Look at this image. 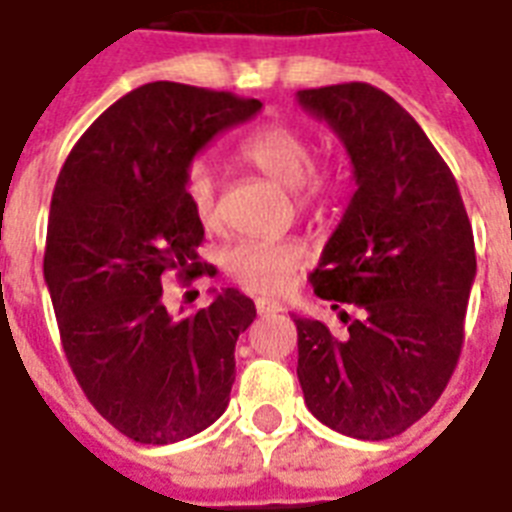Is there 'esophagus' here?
Wrapping results in <instances>:
<instances>
[{"mask_svg": "<svg viewBox=\"0 0 512 512\" xmlns=\"http://www.w3.org/2000/svg\"><path fill=\"white\" fill-rule=\"evenodd\" d=\"M256 312H259V315H277V312H283V307H280V301L259 296V299H256Z\"/></svg>", "mask_w": 512, "mask_h": 512, "instance_id": "1", "label": "esophagus"}]
</instances>
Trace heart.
Returning <instances> with one entry per match:
<instances>
[{
    "label": "heart",
    "mask_w": 512,
    "mask_h": 512,
    "mask_svg": "<svg viewBox=\"0 0 512 512\" xmlns=\"http://www.w3.org/2000/svg\"><path fill=\"white\" fill-rule=\"evenodd\" d=\"M240 154L269 181L299 189L301 205H318L334 192L331 170L312 168L315 146L299 128L269 125L245 138ZM184 197L202 227L219 224V184L208 162H192L184 176ZM307 261L304 245L296 240H240L227 251V272L251 291L275 293Z\"/></svg>",
    "instance_id": "obj_1"
}]
</instances>
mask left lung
Instances as JSON below:
<instances>
[{"mask_svg": "<svg viewBox=\"0 0 512 512\" xmlns=\"http://www.w3.org/2000/svg\"><path fill=\"white\" fill-rule=\"evenodd\" d=\"M304 112L347 149L355 194L312 288L339 312L336 339L293 315L304 403L360 441L400 435L435 406L457 368L475 280L473 227L449 165L403 106L366 82L299 90Z\"/></svg>", "mask_w": 512, "mask_h": 512, "instance_id": "left-lung-1", "label": "left lung"}]
</instances>
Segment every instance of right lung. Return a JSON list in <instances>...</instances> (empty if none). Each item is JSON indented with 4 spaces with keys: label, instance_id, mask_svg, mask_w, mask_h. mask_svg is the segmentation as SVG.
Here are the masks:
<instances>
[{
    "label": "right lung",
    "instance_id": "right-lung-1",
    "mask_svg": "<svg viewBox=\"0 0 512 512\" xmlns=\"http://www.w3.org/2000/svg\"><path fill=\"white\" fill-rule=\"evenodd\" d=\"M259 112L256 98L149 82L82 133L55 181L45 283L63 352L95 411L136 443L192 438L229 406L253 301L221 288L176 320L162 275L216 272L197 256L205 229L184 176L213 138Z\"/></svg>",
    "mask_w": 512,
    "mask_h": 512
}]
</instances>
